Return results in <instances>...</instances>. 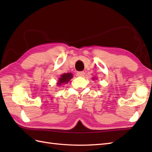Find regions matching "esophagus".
Returning a JSON list of instances; mask_svg holds the SVG:
<instances>
[{
  "mask_svg": "<svg viewBox=\"0 0 152 152\" xmlns=\"http://www.w3.org/2000/svg\"><path fill=\"white\" fill-rule=\"evenodd\" d=\"M84 75H85V72H83V71H81V72H78V73H77V76H78L83 77Z\"/></svg>",
  "mask_w": 152,
  "mask_h": 152,
  "instance_id": "esophagus-1",
  "label": "esophagus"
}]
</instances>
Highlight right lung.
I'll list each match as a JSON object with an SVG mask.
<instances>
[{
	"mask_svg": "<svg viewBox=\"0 0 152 152\" xmlns=\"http://www.w3.org/2000/svg\"><path fill=\"white\" fill-rule=\"evenodd\" d=\"M72 78V74L71 73L63 74V75H61V78L59 80V82L57 83V84L60 86L62 84V83H66Z\"/></svg>",
	"mask_w": 152,
	"mask_h": 152,
	"instance_id": "right-lung-1",
	"label": "right lung"
}]
</instances>
